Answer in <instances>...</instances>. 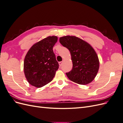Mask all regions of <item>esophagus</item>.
I'll return each mask as SVG.
<instances>
[{"mask_svg": "<svg viewBox=\"0 0 123 123\" xmlns=\"http://www.w3.org/2000/svg\"><path fill=\"white\" fill-rule=\"evenodd\" d=\"M58 63H59V66H62V62H59Z\"/></svg>", "mask_w": 123, "mask_h": 123, "instance_id": "1", "label": "esophagus"}]
</instances>
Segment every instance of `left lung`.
I'll return each mask as SVG.
<instances>
[{"instance_id":"1","label":"left lung","mask_w":123,"mask_h":123,"mask_svg":"<svg viewBox=\"0 0 123 123\" xmlns=\"http://www.w3.org/2000/svg\"><path fill=\"white\" fill-rule=\"evenodd\" d=\"M59 42L70 51L73 67L66 73L68 79L80 85H87L94 79L98 72L99 62L93 48L85 40L75 36H65Z\"/></svg>"}]
</instances>
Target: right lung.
Here are the masks:
<instances>
[{
	"instance_id": "obj_1",
	"label": "right lung",
	"mask_w": 123,
	"mask_h": 123,
	"mask_svg": "<svg viewBox=\"0 0 123 123\" xmlns=\"http://www.w3.org/2000/svg\"><path fill=\"white\" fill-rule=\"evenodd\" d=\"M56 36H48L35 43L26 54L24 73L29 83L40 88L52 80L59 68L53 47L57 42Z\"/></svg>"
}]
</instances>
